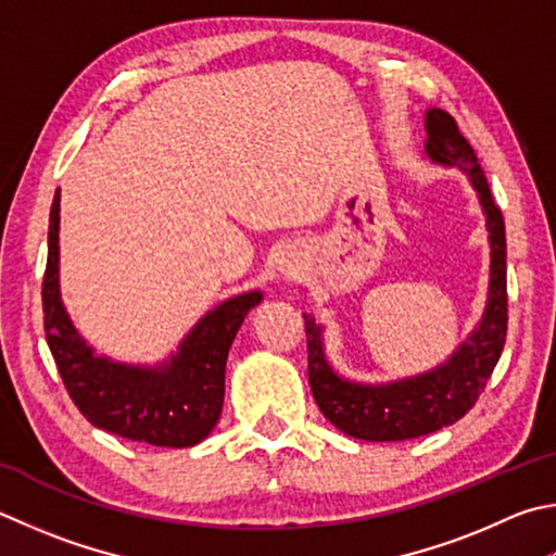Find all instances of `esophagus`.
<instances>
[{
    "instance_id": "34e87169",
    "label": "esophagus",
    "mask_w": 556,
    "mask_h": 556,
    "mask_svg": "<svg viewBox=\"0 0 556 556\" xmlns=\"http://www.w3.org/2000/svg\"><path fill=\"white\" fill-rule=\"evenodd\" d=\"M279 267H281V271H285V275H289V277H294L296 269H299L296 262H291V260H281Z\"/></svg>"
}]
</instances>
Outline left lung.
<instances>
[{
  "mask_svg": "<svg viewBox=\"0 0 556 556\" xmlns=\"http://www.w3.org/2000/svg\"><path fill=\"white\" fill-rule=\"evenodd\" d=\"M426 153L442 165H457L469 175L486 214L491 240V285L489 304L479 328L454 352L445 365L428 375L389 383L362 387L340 379L323 357L320 326L304 316L308 348V383L318 408L332 426L350 438L369 442H399L430 435L467 416L486 389L498 365L508 332V289H506V226L489 181L483 177L469 140L462 136L447 111L432 109L426 116Z\"/></svg>",
  "mask_w": 556,
  "mask_h": 556,
  "instance_id": "1",
  "label": "left lung"
}]
</instances>
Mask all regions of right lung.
<instances>
[{"label": "right lung", "mask_w": 556, "mask_h": 556, "mask_svg": "<svg viewBox=\"0 0 556 556\" xmlns=\"http://www.w3.org/2000/svg\"><path fill=\"white\" fill-rule=\"evenodd\" d=\"M60 197H53L43 275V328L50 355L79 413L118 438L157 447H191L220 418L230 342L245 313L260 304V291L236 296L199 320L169 365L126 367L97 357L77 336L58 291Z\"/></svg>", "instance_id": "right-lung-1"}]
</instances>
